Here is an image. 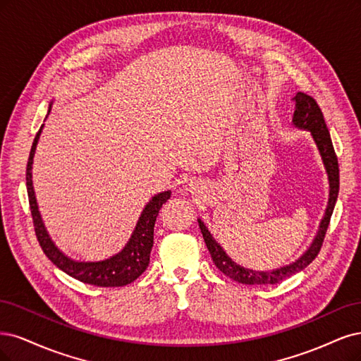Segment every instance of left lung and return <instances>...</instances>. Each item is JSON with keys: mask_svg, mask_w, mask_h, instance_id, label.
Listing matches in <instances>:
<instances>
[{"mask_svg": "<svg viewBox=\"0 0 361 361\" xmlns=\"http://www.w3.org/2000/svg\"><path fill=\"white\" fill-rule=\"evenodd\" d=\"M294 102H295V111H294V117H293V124H294V127H297V129L307 130L310 133L313 142L317 144V148L321 154L322 164H324L325 172H327L329 184H330L329 204H327V208H325L324 217L319 224V229L317 232L315 238H313L312 244L309 246V249L303 255H301L298 259H295L294 262H290L288 265L281 267V269L267 270V271L244 269L243 265L237 264L235 261H232L228 257V253L214 240L212 232L208 231V228L204 225L202 220L197 219V224H200L204 241L207 244L208 252H210V255H212V259H213L214 265L225 276H228L229 279H232V281H235L243 285H274V283L282 282L283 279H286L289 276L305 270L306 267L317 258V255L322 246L325 232H327L330 217L333 214L334 205L337 201V195H339V164H337V157H336L334 148H333L330 132L324 121V115L317 104V102L313 100L310 96L305 94V92H297L294 97Z\"/></svg>", "mask_w": 361, "mask_h": 361, "instance_id": "8db88e82", "label": "left lung"}]
</instances>
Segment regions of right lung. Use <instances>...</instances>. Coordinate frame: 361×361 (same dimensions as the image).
Listing matches in <instances>:
<instances>
[{
    "label": "right lung",
    "mask_w": 361,
    "mask_h": 361,
    "mask_svg": "<svg viewBox=\"0 0 361 361\" xmlns=\"http://www.w3.org/2000/svg\"><path fill=\"white\" fill-rule=\"evenodd\" d=\"M51 108H52V103H49L48 115L51 112ZM48 115H46V117H48ZM42 129H43V124L40 127V130L37 132L36 137H34V142L28 157V164H27L28 201L31 208L34 231H36V235L42 250L44 252L46 257H48L58 267V269L64 271L66 274L75 277L76 281L94 285V286H106V288L124 286V285L132 283L147 270V267L149 264V253H151V247H153V240H154L156 219L159 216V210L161 208V205H164L171 197V190L160 192L151 197V201L145 205V208L141 213V217L137 220L132 237L129 238V241H127L124 249L117 255H114V257L103 261H87V262L68 258L67 255H64L55 246V243L51 240L48 231H46L40 212H39V205L36 201V193H34V188H32V172H31L32 159H34V153H36Z\"/></svg>",
    "instance_id": "1"
}]
</instances>
